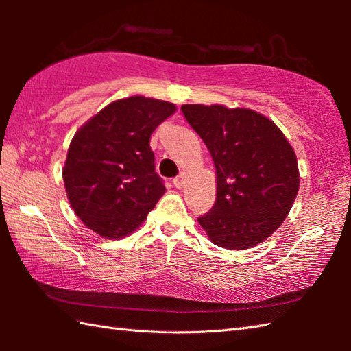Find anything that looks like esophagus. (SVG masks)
<instances>
[{
	"mask_svg": "<svg viewBox=\"0 0 351 351\" xmlns=\"http://www.w3.org/2000/svg\"><path fill=\"white\" fill-rule=\"evenodd\" d=\"M182 184H184V175L176 176L175 180H173V185H175L176 189H181V187H182Z\"/></svg>",
	"mask_w": 351,
	"mask_h": 351,
	"instance_id": "1",
	"label": "esophagus"
}]
</instances>
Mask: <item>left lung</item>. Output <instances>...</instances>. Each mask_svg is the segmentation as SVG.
Here are the masks:
<instances>
[{"label": "left lung", "mask_w": 351, "mask_h": 351, "mask_svg": "<svg viewBox=\"0 0 351 351\" xmlns=\"http://www.w3.org/2000/svg\"><path fill=\"white\" fill-rule=\"evenodd\" d=\"M190 126L211 154L217 178L214 206L197 221L219 247L263 243L285 220L299 191L293 147L270 119L247 108L187 104Z\"/></svg>", "instance_id": "8db88e82"}]
</instances>
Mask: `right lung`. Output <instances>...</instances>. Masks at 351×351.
I'll return each instance as SVG.
<instances>
[{
  "label": "right lung",
  "instance_id": "1",
  "mask_svg": "<svg viewBox=\"0 0 351 351\" xmlns=\"http://www.w3.org/2000/svg\"><path fill=\"white\" fill-rule=\"evenodd\" d=\"M175 104L145 96L114 101L73 136L63 169L69 204L104 238L137 229L166 191L149 140Z\"/></svg>",
  "mask_w": 351,
  "mask_h": 351
}]
</instances>
